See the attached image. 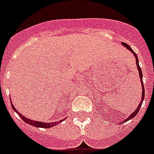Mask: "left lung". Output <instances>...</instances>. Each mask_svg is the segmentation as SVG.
<instances>
[{
	"label": "left lung",
	"instance_id": "obj_1",
	"mask_svg": "<svg viewBox=\"0 0 154 154\" xmlns=\"http://www.w3.org/2000/svg\"><path fill=\"white\" fill-rule=\"evenodd\" d=\"M122 45H123V46H124L125 48H126L129 51H131L132 53L133 54V55L135 56L136 58V63H137V69H138V72H139V74H140V81H141V85H142V99H141V101L140 103V104H139V106H137V109L134 111V112H133L132 114H130L129 116H128L127 119H126L125 120H123V122H121L120 123H124V122H126V121L130 120V119H133V118H134L136 116V115H137V113H138V112L140 111V109L141 106H142V103H143V101L144 99V97H145V90H144V85H143V74H142V71H141V69L140 67V65H139V60H138V57H137V55L135 53V51H133V49L131 48V47H130L129 45H127L126 43H125V42H123L122 43Z\"/></svg>",
	"mask_w": 154,
	"mask_h": 154
}]
</instances>
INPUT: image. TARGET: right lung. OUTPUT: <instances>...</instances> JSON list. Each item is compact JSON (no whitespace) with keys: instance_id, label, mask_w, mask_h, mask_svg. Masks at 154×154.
I'll list each match as a JSON object with an SVG mask.
<instances>
[{"instance_id":"add662e5","label":"right lung","mask_w":154,"mask_h":154,"mask_svg":"<svg viewBox=\"0 0 154 154\" xmlns=\"http://www.w3.org/2000/svg\"><path fill=\"white\" fill-rule=\"evenodd\" d=\"M11 106H12V108H13V109L14 110V111H15V112H17L19 116H20V117H21V119H22L25 122V123H27L28 124L31 125V126H35V127L51 128V127H53V126H56V125H58L59 123H62V121H64L65 119H62V120H59V121H58V122H53V123H45V122H39V121L31 120V119H28V118H26L23 115H21V113H20V112H19L18 111H17V110L14 108V105L12 104V103H11Z\"/></svg>"}]
</instances>
